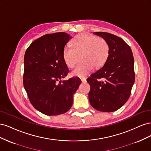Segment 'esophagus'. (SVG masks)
<instances>
[{
	"label": "esophagus",
	"mask_w": 151,
	"mask_h": 151,
	"mask_svg": "<svg viewBox=\"0 0 151 151\" xmlns=\"http://www.w3.org/2000/svg\"><path fill=\"white\" fill-rule=\"evenodd\" d=\"M81 81L82 83H85V82H86V79L84 78V77H83V78H81Z\"/></svg>",
	"instance_id": "1"
}]
</instances>
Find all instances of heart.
Returning <instances> with one entry per match:
<instances>
[{
  "instance_id": "obj_1",
  "label": "heart",
  "mask_w": 151,
  "mask_h": 151,
  "mask_svg": "<svg viewBox=\"0 0 151 151\" xmlns=\"http://www.w3.org/2000/svg\"><path fill=\"white\" fill-rule=\"evenodd\" d=\"M71 47H65L62 57L65 65L73 68L79 61L83 62L71 73L72 76L83 77L93 70L101 68L106 63L109 54V45L106 39L101 36L88 34L76 36L71 42Z\"/></svg>"
}]
</instances>
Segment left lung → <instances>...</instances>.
<instances>
[{
	"instance_id": "left-lung-1",
	"label": "left lung",
	"mask_w": 151,
	"mask_h": 151,
	"mask_svg": "<svg viewBox=\"0 0 151 151\" xmlns=\"http://www.w3.org/2000/svg\"><path fill=\"white\" fill-rule=\"evenodd\" d=\"M106 39L109 54L102 68L88 77L89 99L94 109L113 112L130 98L135 82L134 60L130 47L118 36L106 32H94Z\"/></svg>"
}]
</instances>
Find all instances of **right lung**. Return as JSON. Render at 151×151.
I'll list each match as a JSON object with an SVG mask.
<instances>
[{
  "mask_svg": "<svg viewBox=\"0 0 151 151\" xmlns=\"http://www.w3.org/2000/svg\"><path fill=\"white\" fill-rule=\"evenodd\" d=\"M71 38L63 32L47 34L32 42L24 55V88L33 107L48 116L69 110L81 83L77 77L61 81L68 73L62 51Z\"/></svg>",
  "mask_w": 151,
  "mask_h": 151,
  "instance_id": "add662e5",
  "label": "right lung"
}]
</instances>
